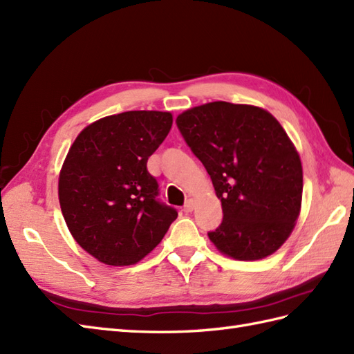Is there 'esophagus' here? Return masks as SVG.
<instances>
[{
  "mask_svg": "<svg viewBox=\"0 0 354 354\" xmlns=\"http://www.w3.org/2000/svg\"><path fill=\"white\" fill-rule=\"evenodd\" d=\"M194 209H195V201L192 200V198H189V200L185 204V207H183V212L185 213H191Z\"/></svg>",
  "mask_w": 354,
  "mask_h": 354,
  "instance_id": "obj_1",
  "label": "esophagus"
}]
</instances>
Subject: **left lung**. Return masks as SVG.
<instances>
[{"label":"left lung","instance_id":"left-lung-1","mask_svg":"<svg viewBox=\"0 0 354 354\" xmlns=\"http://www.w3.org/2000/svg\"><path fill=\"white\" fill-rule=\"evenodd\" d=\"M209 172L223 219L209 232L222 254L252 261L283 245L299 218L304 172L299 153L270 112L210 102L176 120Z\"/></svg>","mask_w":354,"mask_h":354}]
</instances>
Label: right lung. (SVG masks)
Instances as JSON below:
<instances>
[{
	"label": "right lung",
	"mask_w": 354,
	"mask_h": 354,
	"mask_svg": "<svg viewBox=\"0 0 354 354\" xmlns=\"http://www.w3.org/2000/svg\"><path fill=\"white\" fill-rule=\"evenodd\" d=\"M172 115L127 111L91 123L68 150L58 198L68 231L108 266H131L156 248L177 210L158 200L147 160L165 140Z\"/></svg>",
	"instance_id": "add662e5"
}]
</instances>
